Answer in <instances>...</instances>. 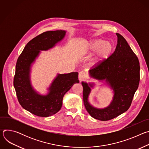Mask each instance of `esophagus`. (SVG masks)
Listing matches in <instances>:
<instances>
[{
	"label": "esophagus",
	"mask_w": 149,
	"mask_h": 149,
	"mask_svg": "<svg viewBox=\"0 0 149 149\" xmlns=\"http://www.w3.org/2000/svg\"><path fill=\"white\" fill-rule=\"evenodd\" d=\"M86 74L85 72L81 71V72H79V75H78V79L80 81L84 80L85 78H86Z\"/></svg>",
	"instance_id": "obj_1"
}]
</instances>
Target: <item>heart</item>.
<instances>
[{
  "label": "heart",
  "mask_w": 149,
  "mask_h": 149,
  "mask_svg": "<svg viewBox=\"0 0 149 149\" xmlns=\"http://www.w3.org/2000/svg\"><path fill=\"white\" fill-rule=\"evenodd\" d=\"M113 50V45L111 42L101 39L90 40L84 48L85 52L89 55L95 52L89 63L91 67H96L107 60Z\"/></svg>",
  "instance_id": "obj_1"
}]
</instances>
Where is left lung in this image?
<instances>
[{
	"mask_svg": "<svg viewBox=\"0 0 149 149\" xmlns=\"http://www.w3.org/2000/svg\"><path fill=\"white\" fill-rule=\"evenodd\" d=\"M117 44L113 54L98 66L89 71L91 78L103 82L113 91L110 105L104 109L93 107L88 97L94 83L82 81L83 101L87 111L94 118L111 120L123 114L131 105L140 81V63L126 40L116 33Z\"/></svg>",
	"mask_w": 149,
	"mask_h": 149,
	"instance_id": "obj_1",
	"label": "left lung"
}]
</instances>
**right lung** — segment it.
Returning a JSON list of instances; mask_svg holds the SVG:
<instances>
[{
  "mask_svg": "<svg viewBox=\"0 0 149 149\" xmlns=\"http://www.w3.org/2000/svg\"><path fill=\"white\" fill-rule=\"evenodd\" d=\"M67 31H47L30 40L19 56L16 65L13 86L21 106L32 114L47 117L56 114L61 109L62 99L73 85L79 83L77 72L58 74L52 81L48 93L42 95L32 87L31 71L33 63L42 51H48L64 38Z\"/></svg>",
  "mask_w": 149,
  "mask_h": 149,
  "instance_id": "obj_1",
  "label": "right lung"
}]
</instances>
